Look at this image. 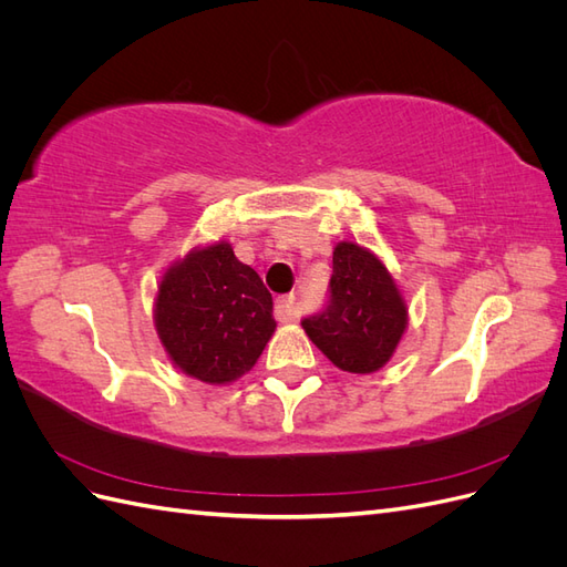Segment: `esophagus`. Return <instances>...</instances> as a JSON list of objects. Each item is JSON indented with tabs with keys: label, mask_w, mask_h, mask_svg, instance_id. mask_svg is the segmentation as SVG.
Returning a JSON list of instances; mask_svg holds the SVG:
<instances>
[{
	"label": "esophagus",
	"mask_w": 567,
	"mask_h": 567,
	"mask_svg": "<svg viewBox=\"0 0 567 567\" xmlns=\"http://www.w3.org/2000/svg\"><path fill=\"white\" fill-rule=\"evenodd\" d=\"M277 319L279 321H296L298 319V302L296 296H281L277 300Z\"/></svg>",
	"instance_id": "esophagus-1"
}]
</instances>
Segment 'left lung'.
I'll return each instance as SVG.
<instances>
[{
	"label": "left lung",
	"mask_w": 567,
	"mask_h": 567,
	"mask_svg": "<svg viewBox=\"0 0 567 567\" xmlns=\"http://www.w3.org/2000/svg\"><path fill=\"white\" fill-rule=\"evenodd\" d=\"M302 329L338 369L373 373L402 340L406 305L379 257L342 241L333 250L329 302L305 317Z\"/></svg>",
	"instance_id": "left-lung-1"
}]
</instances>
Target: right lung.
Instances as JSON below:
<instances>
[{
  "label": "right lung",
  "instance_id": "1",
  "mask_svg": "<svg viewBox=\"0 0 567 567\" xmlns=\"http://www.w3.org/2000/svg\"><path fill=\"white\" fill-rule=\"evenodd\" d=\"M277 321L257 271L236 260L227 241L188 252L165 271L156 331L186 375L221 385L241 379L262 354Z\"/></svg>",
  "mask_w": 567,
  "mask_h": 567
}]
</instances>
